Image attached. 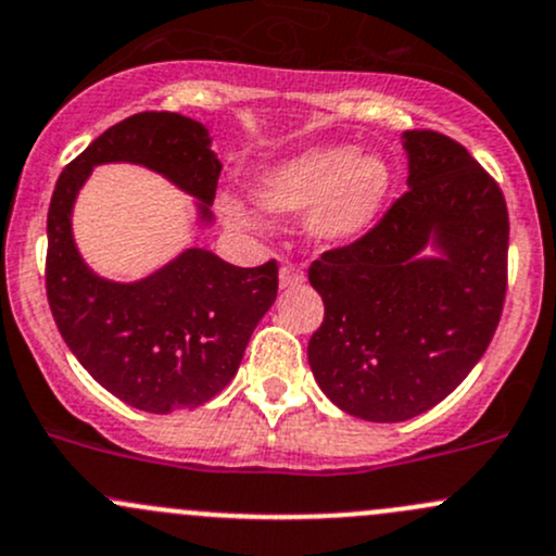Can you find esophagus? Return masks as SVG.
Wrapping results in <instances>:
<instances>
[{"label": "esophagus", "instance_id": "34e87169", "mask_svg": "<svg viewBox=\"0 0 556 556\" xmlns=\"http://www.w3.org/2000/svg\"><path fill=\"white\" fill-rule=\"evenodd\" d=\"M278 280L280 289H294V286L305 283V273H302V267H296L294 262H283V265H280Z\"/></svg>", "mask_w": 556, "mask_h": 556}]
</instances>
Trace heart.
Here are the masks:
<instances>
[{
  "label": "heart",
  "mask_w": 556,
  "mask_h": 556,
  "mask_svg": "<svg viewBox=\"0 0 556 556\" xmlns=\"http://www.w3.org/2000/svg\"><path fill=\"white\" fill-rule=\"evenodd\" d=\"M254 194L270 214H307V232L318 243H351L377 222L391 194L386 160L342 147L311 150L256 179ZM222 216L238 230H256L260 219L238 200H222Z\"/></svg>",
  "instance_id": "obj_1"
}]
</instances>
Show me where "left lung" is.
I'll return each instance as SVG.
<instances>
[{
	"instance_id": "left-lung-1",
	"label": "left lung",
	"mask_w": 556,
	"mask_h": 556,
	"mask_svg": "<svg viewBox=\"0 0 556 556\" xmlns=\"http://www.w3.org/2000/svg\"><path fill=\"white\" fill-rule=\"evenodd\" d=\"M409 190L371 230L307 270L324 320L307 342L320 391L342 412L402 422L447 399L484 356L508 280L501 187L439 130H404ZM434 240L444 257L416 256Z\"/></svg>"
}]
</instances>
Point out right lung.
<instances>
[{
	"mask_svg": "<svg viewBox=\"0 0 556 556\" xmlns=\"http://www.w3.org/2000/svg\"><path fill=\"white\" fill-rule=\"evenodd\" d=\"M139 163L200 203L208 222L222 163L208 130L176 112H139L106 128L59 176L48 211L45 289L55 326L96 382L136 409L168 415L216 396L236 377L278 294V262L236 267L187 249L154 276L112 283L88 270L72 238V205L101 163Z\"/></svg>",
	"mask_w": 556,
	"mask_h": 556,
	"instance_id": "obj_1",
	"label": "right lung"
}]
</instances>
